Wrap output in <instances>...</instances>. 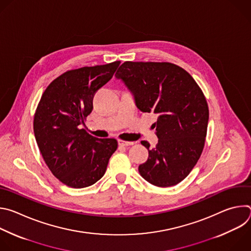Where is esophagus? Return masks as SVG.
<instances>
[{"instance_id":"esophagus-1","label":"esophagus","mask_w":251,"mask_h":251,"mask_svg":"<svg viewBox=\"0 0 251 251\" xmlns=\"http://www.w3.org/2000/svg\"><path fill=\"white\" fill-rule=\"evenodd\" d=\"M118 144L120 146H123V147H127V146H132L134 145V142H128V141H125V140H118Z\"/></svg>"}]
</instances>
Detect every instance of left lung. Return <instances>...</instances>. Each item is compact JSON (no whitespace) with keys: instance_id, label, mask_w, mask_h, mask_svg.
<instances>
[{"instance_id":"left-lung-1","label":"left lung","mask_w":251,"mask_h":251,"mask_svg":"<svg viewBox=\"0 0 251 251\" xmlns=\"http://www.w3.org/2000/svg\"><path fill=\"white\" fill-rule=\"evenodd\" d=\"M116 77L133 92L143 112L158 115V144L142 145L149 158L139 166L140 175L150 184L166 188L181 183L198 163L205 143L208 106L192 75L171 62L125 61Z\"/></svg>"}]
</instances>
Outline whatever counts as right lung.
<instances>
[{
  "label": "right lung",
  "mask_w": 251,
  "mask_h": 251,
  "mask_svg": "<svg viewBox=\"0 0 251 251\" xmlns=\"http://www.w3.org/2000/svg\"><path fill=\"white\" fill-rule=\"evenodd\" d=\"M119 64L116 60L67 70L50 83L38 104L35 141L52 175L67 187L95 184L118 147L116 139L96 138L79 126L93 109L94 94L112 78Z\"/></svg>",
  "instance_id": "obj_1"
}]
</instances>
